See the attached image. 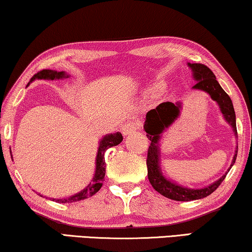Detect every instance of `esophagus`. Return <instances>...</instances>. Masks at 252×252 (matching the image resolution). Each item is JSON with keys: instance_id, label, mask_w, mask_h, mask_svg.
<instances>
[{"instance_id": "34e87169", "label": "esophagus", "mask_w": 252, "mask_h": 252, "mask_svg": "<svg viewBox=\"0 0 252 252\" xmlns=\"http://www.w3.org/2000/svg\"><path fill=\"white\" fill-rule=\"evenodd\" d=\"M139 126H140V123H138V122L130 121V122L126 123V125L122 126L123 136H127V134H131L132 132H134L137 129H139Z\"/></svg>"}]
</instances>
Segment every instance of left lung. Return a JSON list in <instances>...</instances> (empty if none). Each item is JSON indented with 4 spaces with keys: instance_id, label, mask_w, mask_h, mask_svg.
I'll list each match as a JSON object with an SVG mask.
<instances>
[{
    "instance_id": "obj_1",
    "label": "left lung",
    "mask_w": 252,
    "mask_h": 252,
    "mask_svg": "<svg viewBox=\"0 0 252 252\" xmlns=\"http://www.w3.org/2000/svg\"><path fill=\"white\" fill-rule=\"evenodd\" d=\"M188 65L192 71V77L194 80H197V84L193 86L192 89L202 90L207 93L210 98L219 104L220 110L222 112L225 121L232 126L233 132H236V122H235V112L233 104L230 96L224 92L220 87L219 81L216 80L215 74L208 66L200 63H188ZM180 110H181V103H171L164 102L159 104L158 106L154 110H150L146 115V121L144 129L147 132V138L150 140V145L147 154V170H148V180L150 185L153 186L157 192H159L162 196L176 201H190L197 200L209 196L213 193L217 188L220 186V183L224 181L227 172L233 166L238 155V150H235L233 160L228 171L222 178H220L217 181L213 182L201 189H190V188L180 186L171 180L165 178L160 167V150H159V140L162 138V133L168 126H171L176 119L179 118ZM238 149V147H236Z\"/></svg>"
}]
</instances>
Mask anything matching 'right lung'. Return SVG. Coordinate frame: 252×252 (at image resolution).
I'll return each mask as SVG.
<instances>
[{
    "instance_id": "add662e5",
    "label": "right lung",
    "mask_w": 252,
    "mask_h": 252,
    "mask_svg": "<svg viewBox=\"0 0 252 252\" xmlns=\"http://www.w3.org/2000/svg\"><path fill=\"white\" fill-rule=\"evenodd\" d=\"M67 77H69V74H66L64 71H60V72H58V71L55 70H42L39 71V72H37L36 74H33V77L30 79V82L36 80V79H45V80H55V79H58L59 80V79H65ZM122 140H123V137L120 132L107 134V136H105L103 139H100L99 147H98V150H97V156H96V170H95V174H94L92 182H90L84 190H81L80 192L73 194V196L63 198V199H53V200L65 204V202L80 201V200H84V199H87L89 197L94 196V194H95L103 186V181L105 178V168H106V164H105V159H104L105 152H106L108 148L119 145Z\"/></svg>"
}]
</instances>
